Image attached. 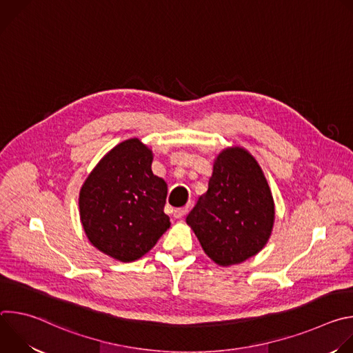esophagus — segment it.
I'll use <instances>...</instances> for the list:
<instances>
[{"label":"esophagus","instance_id":"1","mask_svg":"<svg viewBox=\"0 0 353 353\" xmlns=\"http://www.w3.org/2000/svg\"><path fill=\"white\" fill-rule=\"evenodd\" d=\"M187 212H188V207L177 208V210H174V212H173V216H174L176 219H181V218H184V216L187 215Z\"/></svg>","mask_w":353,"mask_h":353}]
</instances>
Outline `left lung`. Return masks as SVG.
<instances>
[{
  "instance_id": "8db88e82",
  "label": "left lung",
  "mask_w": 353,
  "mask_h": 353,
  "mask_svg": "<svg viewBox=\"0 0 353 353\" xmlns=\"http://www.w3.org/2000/svg\"><path fill=\"white\" fill-rule=\"evenodd\" d=\"M205 254L221 267L240 264L268 243L275 204L264 172L243 146L222 149L208 191L185 219Z\"/></svg>"
}]
</instances>
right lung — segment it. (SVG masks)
I'll return each mask as SVG.
<instances>
[{
  "instance_id": "add662e5",
  "label": "right lung",
  "mask_w": 353,
  "mask_h": 353,
  "mask_svg": "<svg viewBox=\"0 0 353 353\" xmlns=\"http://www.w3.org/2000/svg\"><path fill=\"white\" fill-rule=\"evenodd\" d=\"M154 152L130 138L99 161L79 191V218L93 247L131 263L152 248L170 228L163 212L168 184L152 172Z\"/></svg>"
}]
</instances>
